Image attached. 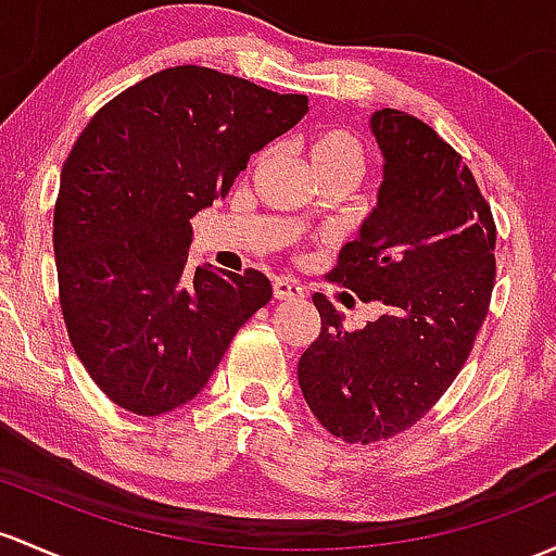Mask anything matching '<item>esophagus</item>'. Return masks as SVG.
<instances>
[{
	"mask_svg": "<svg viewBox=\"0 0 556 556\" xmlns=\"http://www.w3.org/2000/svg\"><path fill=\"white\" fill-rule=\"evenodd\" d=\"M274 298H277V301H298V298H303V288L295 279L277 277L274 279Z\"/></svg>",
	"mask_w": 556,
	"mask_h": 556,
	"instance_id": "1",
	"label": "esophagus"
}]
</instances>
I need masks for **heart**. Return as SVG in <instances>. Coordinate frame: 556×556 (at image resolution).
Masks as SVG:
<instances>
[{
  "instance_id": "1",
  "label": "heart",
  "mask_w": 556,
  "mask_h": 556,
  "mask_svg": "<svg viewBox=\"0 0 556 556\" xmlns=\"http://www.w3.org/2000/svg\"><path fill=\"white\" fill-rule=\"evenodd\" d=\"M306 156L317 178L325 175H349L356 178L365 165V149L356 140L354 132L341 130V127H327L306 138Z\"/></svg>"
}]
</instances>
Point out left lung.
<instances>
[{
	"label": "left lung",
	"mask_w": 556,
	"mask_h": 556,
	"mask_svg": "<svg viewBox=\"0 0 556 556\" xmlns=\"http://www.w3.org/2000/svg\"><path fill=\"white\" fill-rule=\"evenodd\" d=\"M383 154L378 204L327 277L383 314L346 330L323 293L298 383L343 442L389 440L437 405L469 359L495 285V220L458 151L396 109L370 116Z\"/></svg>",
	"instance_id": "1"
}]
</instances>
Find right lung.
Segmentation results:
<instances>
[{
	"label": "right lung",
	"instance_id": "add662e5",
	"mask_svg": "<svg viewBox=\"0 0 556 556\" xmlns=\"http://www.w3.org/2000/svg\"><path fill=\"white\" fill-rule=\"evenodd\" d=\"M306 111V96L175 66L87 122L63 162L52 244L72 346L114 405L162 416L191 402L271 301L255 268L191 271V218Z\"/></svg>",
	"mask_w": 556,
	"mask_h": 556
}]
</instances>
